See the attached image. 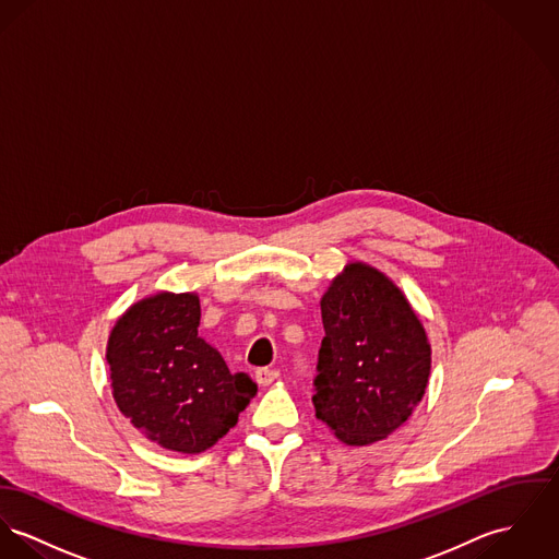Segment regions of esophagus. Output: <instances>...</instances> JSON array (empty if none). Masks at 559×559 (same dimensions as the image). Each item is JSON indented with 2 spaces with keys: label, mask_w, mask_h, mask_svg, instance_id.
<instances>
[{
  "label": "esophagus",
  "mask_w": 559,
  "mask_h": 559,
  "mask_svg": "<svg viewBox=\"0 0 559 559\" xmlns=\"http://www.w3.org/2000/svg\"><path fill=\"white\" fill-rule=\"evenodd\" d=\"M277 378H280V371H277V369L262 367V369L255 371V382H258L260 386H269V384H273Z\"/></svg>",
  "instance_id": "obj_1"
}]
</instances>
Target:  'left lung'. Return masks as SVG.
I'll use <instances>...</instances> for the list:
<instances>
[{"label":"left lung","mask_w":559,"mask_h":559,"mask_svg":"<svg viewBox=\"0 0 559 559\" xmlns=\"http://www.w3.org/2000/svg\"><path fill=\"white\" fill-rule=\"evenodd\" d=\"M320 309L316 418L350 447L384 440L425 395L431 369L427 333L404 293L365 262L346 264Z\"/></svg>","instance_id":"1"}]
</instances>
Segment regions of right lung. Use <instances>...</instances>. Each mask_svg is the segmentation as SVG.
<instances>
[{"label":"right lung","instance_id":"1","mask_svg":"<svg viewBox=\"0 0 559 559\" xmlns=\"http://www.w3.org/2000/svg\"><path fill=\"white\" fill-rule=\"evenodd\" d=\"M199 324V295L157 293L117 320L106 346L121 414L162 449L188 455L224 438L258 391L248 373L228 371Z\"/></svg>","mask_w":559,"mask_h":559}]
</instances>
